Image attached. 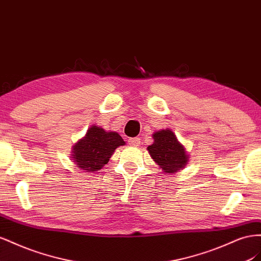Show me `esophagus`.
<instances>
[{"label": "esophagus", "mask_w": 261, "mask_h": 261, "mask_svg": "<svg viewBox=\"0 0 261 261\" xmlns=\"http://www.w3.org/2000/svg\"><path fill=\"white\" fill-rule=\"evenodd\" d=\"M128 143L130 145H135V146H139L141 144V139L140 138H130L128 140Z\"/></svg>", "instance_id": "1"}]
</instances>
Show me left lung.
Instances as JSON below:
<instances>
[{
	"mask_svg": "<svg viewBox=\"0 0 261 261\" xmlns=\"http://www.w3.org/2000/svg\"><path fill=\"white\" fill-rule=\"evenodd\" d=\"M153 140L154 142L147 146V151L153 161L162 168L163 173L170 175L185 168L189 155L172 130L165 129L155 132Z\"/></svg>",
	"mask_w": 261,
	"mask_h": 261,
	"instance_id": "1",
	"label": "left lung"
}]
</instances>
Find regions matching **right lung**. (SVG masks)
<instances>
[{
    "label": "right lung",
    "mask_w": 261,
    "mask_h": 261,
    "mask_svg": "<svg viewBox=\"0 0 261 261\" xmlns=\"http://www.w3.org/2000/svg\"><path fill=\"white\" fill-rule=\"evenodd\" d=\"M124 144L123 139L117 132L93 125L85 137L73 145L72 160L82 170L93 173L105 166L116 148Z\"/></svg>",
    "instance_id": "1"
}]
</instances>
